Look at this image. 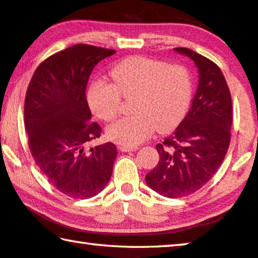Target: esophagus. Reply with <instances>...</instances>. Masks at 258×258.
Returning <instances> with one entry per match:
<instances>
[{
  "label": "esophagus",
  "mask_w": 258,
  "mask_h": 258,
  "mask_svg": "<svg viewBox=\"0 0 258 258\" xmlns=\"http://www.w3.org/2000/svg\"><path fill=\"white\" fill-rule=\"evenodd\" d=\"M118 149L121 151V152H128V151H135L138 150V147L135 146H125V145H120L118 147Z\"/></svg>",
  "instance_id": "obj_1"
}]
</instances>
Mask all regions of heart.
<instances>
[{"label":"heart","instance_id":"b5f03b06","mask_svg":"<svg viewBox=\"0 0 258 258\" xmlns=\"http://www.w3.org/2000/svg\"><path fill=\"white\" fill-rule=\"evenodd\" d=\"M111 82L97 80L87 91L91 110L100 119L118 116L121 97L131 99L133 115L120 118L107 128V137L117 143L135 146L158 130L166 133L184 118L192 98V77L181 64L132 55L110 71Z\"/></svg>","mask_w":258,"mask_h":258}]
</instances>
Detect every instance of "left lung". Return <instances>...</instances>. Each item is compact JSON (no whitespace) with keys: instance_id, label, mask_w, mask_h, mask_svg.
Returning <instances> with one entry per match:
<instances>
[{"instance_id":"left-lung-1","label":"left lung","mask_w":258,"mask_h":258,"mask_svg":"<svg viewBox=\"0 0 258 258\" xmlns=\"http://www.w3.org/2000/svg\"><path fill=\"white\" fill-rule=\"evenodd\" d=\"M175 51L195 61L199 84L185 118L156 146L159 163L146 175L147 184L168 198L185 197L211 180L229 149L232 125V100L221 69L186 47Z\"/></svg>"}]
</instances>
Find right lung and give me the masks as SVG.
I'll return each mask as SVG.
<instances>
[{"label":"right lung","instance_id":"1","mask_svg":"<svg viewBox=\"0 0 258 258\" xmlns=\"http://www.w3.org/2000/svg\"><path fill=\"white\" fill-rule=\"evenodd\" d=\"M113 53L89 44L56 52L36 68L26 92L30 154L52 185L68 197H94L111 177L116 146L87 148L101 135V126L90 121L85 90L95 64Z\"/></svg>","mask_w":258,"mask_h":258}]
</instances>
